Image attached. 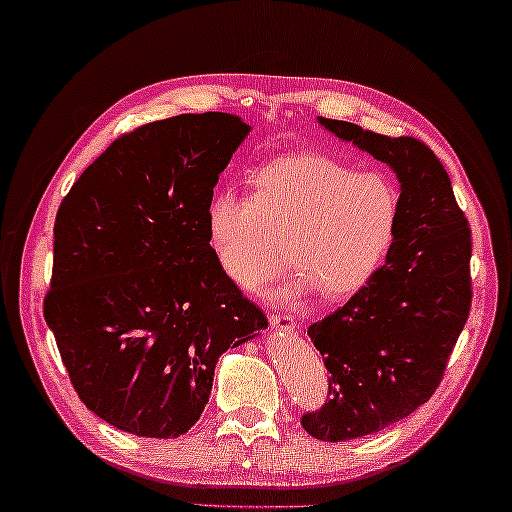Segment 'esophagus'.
<instances>
[{
	"mask_svg": "<svg viewBox=\"0 0 512 512\" xmlns=\"http://www.w3.org/2000/svg\"><path fill=\"white\" fill-rule=\"evenodd\" d=\"M270 325L281 329V332H293V329H295V318L288 316V313H283V311H272L270 313Z\"/></svg>",
	"mask_w": 512,
	"mask_h": 512,
	"instance_id": "obj_1",
	"label": "esophagus"
}]
</instances>
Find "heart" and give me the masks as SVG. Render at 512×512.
I'll use <instances>...</instances> for the list:
<instances>
[{"instance_id": "1", "label": "heart", "mask_w": 512, "mask_h": 512, "mask_svg": "<svg viewBox=\"0 0 512 512\" xmlns=\"http://www.w3.org/2000/svg\"><path fill=\"white\" fill-rule=\"evenodd\" d=\"M400 196L391 180L361 174L332 155L295 153L251 176V199L219 192L206 229L212 258L235 286L254 290L283 265L295 274L281 293L316 288L327 302L373 279L398 231Z\"/></svg>"}]
</instances>
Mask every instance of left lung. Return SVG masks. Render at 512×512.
I'll return each instance as SVG.
<instances>
[{
  "mask_svg": "<svg viewBox=\"0 0 512 512\" xmlns=\"http://www.w3.org/2000/svg\"><path fill=\"white\" fill-rule=\"evenodd\" d=\"M338 139L387 162L400 180L398 231L387 263L309 336L329 371L327 400L302 414L322 442L389 428L430 400L471 309V226L430 146L322 119Z\"/></svg>",
  "mask_w": 512,
  "mask_h": 512,
  "instance_id": "1",
  "label": "left lung"
}]
</instances>
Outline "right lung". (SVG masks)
<instances>
[{
    "label": "right lung",
    "mask_w": 512,
    "mask_h": 512,
    "mask_svg": "<svg viewBox=\"0 0 512 512\" xmlns=\"http://www.w3.org/2000/svg\"><path fill=\"white\" fill-rule=\"evenodd\" d=\"M247 132L222 112L139 125L57 210L45 322L82 403L130 435H185L219 355L267 327L206 229L212 187Z\"/></svg>",
    "instance_id": "1"
}]
</instances>
